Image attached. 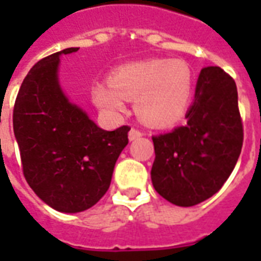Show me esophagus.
<instances>
[{
  "mask_svg": "<svg viewBox=\"0 0 261 261\" xmlns=\"http://www.w3.org/2000/svg\"><path fill=\"white\" fill-rule=\"evenodd\" d=\"M140 137H142V133L137 128H131L130 133H128V140L130 141H134V140H138Z\"/></svg>",
  "mask_w": 261,
  "mask_h": 261,
  "instance_id": "1",
  "label": "esophagus"
}]
</instances>
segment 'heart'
I'll use <instances>...</instances> for the list:
<instances>
[{
  "label": "heart",
  "instance_id": "heart-1",
  "mask_svg": "<svg viewBox=\"0 0 261 261\" xmlns=\"http://www.w3.org/2000/svg\"><path fill=\"white\" fill-rule=\"evenodd\" d=\"M193 95V72L183 60L153 59L121 65L109 82L92 86V99L103 113L119 117L125 100L136 99V110L145 123L169 127L185 116Z\"/></svg>",
  "mask_w": 261,
  "mask_h": 261
}]
</instances>
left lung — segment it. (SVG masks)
Segmentation results:
<instances>
[{
	"mask_svg": "<svg viewBox=\"0 0 261 261\" xmlns=\"http://www.w3.org/2000/svg\"><path fill=\"white\" fill-rule=\"evenodd\" d=\"M187 123L153 136L155 190L175 205L192 207L224 186L243 144L238 89L219 67L202 68Z\"/></svg>",
	"mask_w": 261,
	"mask_h": 261,
	"instance_id": "obj_1",
	"label": "left lung"
}]
</instances>
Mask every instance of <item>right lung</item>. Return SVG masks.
Returning <instances> with one entry per match:
<instances>
[{
  "mask_svg": "<svg viewBox=\"0 0 261 261\" xmlns=\"http://www.w3.org/2000/svg\"><path fill=\"white\" fill-rule=\"evenodd\" d=\"M32 67L14 106V133L22 169L37 197L60 213H81L108 192L114 165L128 144V125L102 130L71 103L59 81L60 56Z\"/></svg>",
  "mask_w": 261,
  "mask_h": 261,
  "instance_id": "1",
  "label": "right lung"
}]
</instances>
